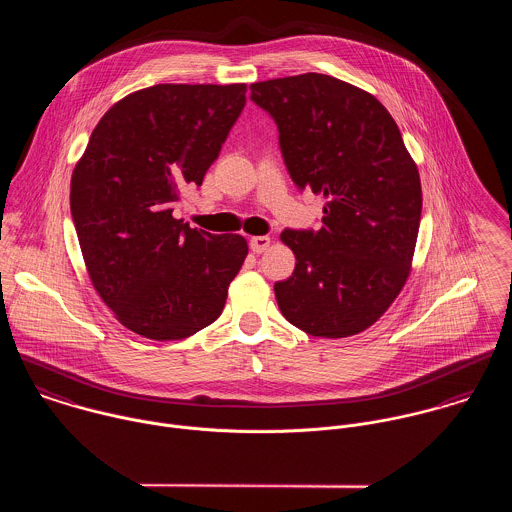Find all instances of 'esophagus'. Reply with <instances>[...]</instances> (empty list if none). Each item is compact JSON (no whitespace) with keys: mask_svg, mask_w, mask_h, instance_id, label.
<instances>
[{"mask_svg":"<svg viewBox=\"0 0 512 512\" xmlns=\"http://www.w3.org/2000/svg\"><path fill=\"white\" fill-rule=\"evenodd\" d=\"M270 246V238L268 236H252L250 238V248L254 254H262L266 252Z\"/></svg>","mask_w":512,"mask_h":512,"instance_id":"1","label":"esophagus"}]
</instances>
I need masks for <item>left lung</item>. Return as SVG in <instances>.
<instances>
[{"label":"left lung","instance_id":"8db88e82","mask_svg":"<svg viewBox=\"0 0 512 512\" xmlns=\"http://www.w3.org/2000/svg\"><path fill=\"white\" fill-rule=\"evenodd\" d=\"M278 126L299 191L321 193V228L282 232L295 270L276 282L282 315L313 337L370 327L402 290L422 215L416 163L388 110L365 90L307 73L250 86Z\"/></svg>","mask_w":512,"mask_h":512}]
</instances>
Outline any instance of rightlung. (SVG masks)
I'll return each instance as SVG.
<instances>
[{"instance_id":"1","label":"right lung","mask_w":512,"mask_h":512,"mask_svg":"<svg viewBox=\"0 0 512 512\" xmlns=\"http://www.w3.org/2000/svg\"><path fill=\"white\" fill-rule=\"evenodd\" d=\"M246 104V84H155L114 104L71 179V215L88 276L130 331L191 337L219 319L248 254L238 234L173 217L199 187Z\"/></svg>"}]
</instances>
